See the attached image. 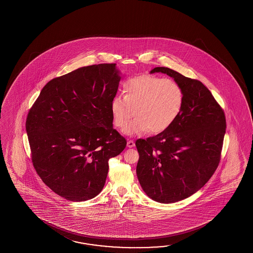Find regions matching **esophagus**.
<instances>
[{
	"mask_svg": "<svg viewBox=\"0 0 253 253\" xmlns=\"http://www.w3.org/2000/svg\"><path fill=\"white\" fill-rule=\"evenodd\" d=\"M126 146H127V147H133V146H134V141H133V140H127Z\"/></svg>",
	"mask_w": 253,
	"mask_h": 253,
	"instance_id": "1",
	"label": "esophagus"
}]
</instances>
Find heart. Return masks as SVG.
<instances>
[{
	"label": "heart",
	"instance_id": "obj_1",
	"mask_svg": "<svg viewBox=\"0 0 253 253\" xmlns=\"http://www.w3.org/2000/svg\"><path fill=\"white\" fill-rule=\"evenodd\" d=\"M125 97L111 101L114 125L129 135L159 134L169 128L182 111L183 92L176 81L154 75L138 76L124 83Z\"/></svg>",
	"mask_w": 253,
	"mask_h": 253
}]
</instances>
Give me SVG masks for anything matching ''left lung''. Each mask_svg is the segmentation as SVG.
Returning a JSON list of instances; mask_svg holds the SVG:
<instances>
[{
	"label": "left lung",
	"instance_id": "left-lung-1",
	"mask_svg": "<svg viewBox=\"0 0 253 253\" xmlns=\"http://www.w3.org/2000/svg\"><path fill=\"white\" fill-rule=\"evenodd\" d=\"M155 72L170 76L182 87L183 108L166 131L136 140V174L151 199L172 204L196 193L214 173L225 134V115L201 81L165 67L150 73Z\"/></svg>",
	"mask_w": 253,
	"mask_h": 253
}]
</instances>
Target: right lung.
<instances>
[{
    "mask_svg": "<svg viewBox=\"0 0 253 253\" xmlns=\"http://www.w3.org/2000/svg\"><path fill=\"white\" fill-rule=\"evenodd\" d=\"M120 79L115 63L82 67L48 81L29 110L33 167L65 199L96 197L105 185L108 160L126 145L113 128L110 108Z\"/></svg>",
    "mask_w": 253,
    "mask_h": 253,
    "instance_id": "1",
    "label": "right lung"
}]
</instances>
